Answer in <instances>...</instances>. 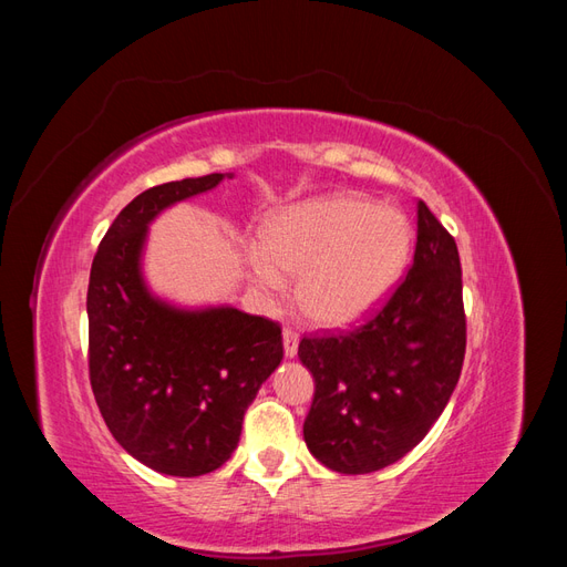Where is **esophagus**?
<instances>
[{"label": "esophagus", "mask_w": 567, "mask_h": 567, "mask_svg": "<svg viewBox=\"0 0 567 567\" xmlns=\"http://www.w3.org/2000/svg\"><path fill=\"white\" fill-rule=\"evenodd\" d=\"M298 346H300L298 333L290 331V329H284V354L288 359H293L298 354Z\"/></svg>", "instance_id": "obj_1"}]
</instances>
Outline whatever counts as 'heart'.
Masks as SVG:
<instances>
[{"label": "heart", "instance_id": "b5f03b06", "mask_svg": "<svg viewBox=\"0 0 567 567\" xmlns=\"http://www.w3.org/2000/svg\"><path fill=\"white\" fill-rule=\"evenodd\" d=\"M414 250V229L394 205L331 192L281 205L262 225V246L241 248L246 277L267 298L298 277L296 302L321 329L369 317L400 286Z\"/></svg>", "mask_w": 567, "mask_h": 567}]
</instances>
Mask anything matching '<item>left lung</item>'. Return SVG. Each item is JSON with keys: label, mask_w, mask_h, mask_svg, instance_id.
Listing matches in <instances>:
<instances>
[{"label": "left lung", "mask_w": 567, "mask_h": 567, "mask_svg": "<svg viewBox=\"0 0 567 567\" xmlns=\"http://www.w3.org/2000/svg\"><path fill=\"white\" fill-rule=\"evenodd\" d=\"M416 208L414 265L383 310L352 333L302 338L298 348L315 379L307 450L342 475L381 471L414 450L461 375L458 250L423 200Z\"/></svg>", "instance_id": "1"}]
</instances>
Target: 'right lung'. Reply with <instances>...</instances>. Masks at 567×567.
Masks as SVG:
<instances>
[{
  "mask_svg": "<svg viewBox=\"0 0 567 567\" xmlns=\"http://www.w3.org/2000/svg\"><path fill=\"white\" fill-rule=\"evenodd\" d=\"M234 173L146 188L115 217L90 274V381L130 456L163 475L213 473L236 450L246 409L284 359L281 329L234 305H179L144 274L148 229Z\"/></svg>",
  "mask_w": 567,
  "mask_h": 567,
  "instance_id": "1",
  "label": "right lung"
}]
</instances>
